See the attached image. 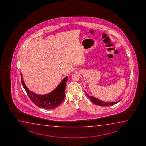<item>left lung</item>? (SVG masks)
Returning <instances> with one entry per match:
<instances>
[{
    "label": "left lung",
    "instance_id": "obj_1",
    "mask_svg": "<svg viewBox=\"0 0 146 146\" xmlns=\"http://www.w3.org/2000/svg\"><path fill=\"white\" fill-rule=\"evenodd\" d=\"M85 94H86V96L89 98V99H90V101H92L94 103L96 104V105H98L101 106H106H106H113L115 104L118 103L119 101H120V100H119V101H117V102H112V103H106V102H105L103 101L100 100L99 99H97L95 97H92L90 96H89L86 92H85Z\"/></svg>",
    "mask_w": 146,
    "mask_h": 146
}]
</instances>
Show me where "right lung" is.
<instances>
[{"label": "right lung", "mask_w": 146, "mask_h": 146, "mask_svg": "<svg viewBox=\"0 0 146 146\" xmlns=\"http://www.w3.org/2000/svg\"><path fill=\"white\" fill-rule=\"evenodd\" d=\"M21 82L27 94L34 103L40 108L46 110L54 109L63 102L65 97V88L68 81V77L63 79L57 88L47 94L40 95L30 91L25 85L23 80L22 74L21 73Z\"/></svg>", "instance_id": "obj_1"}]
</instances>
